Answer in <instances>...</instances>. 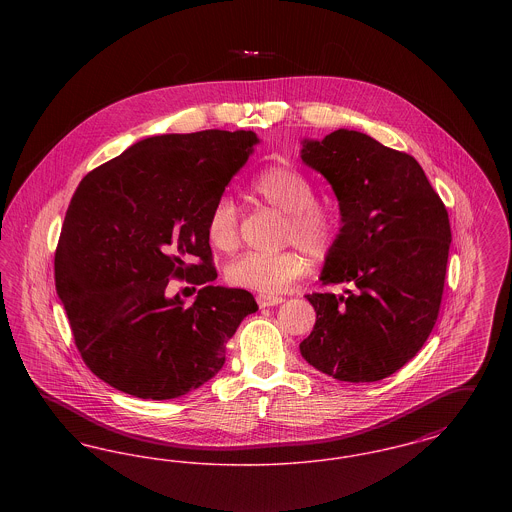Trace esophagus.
Segmentation results:
<instances>
[{"label":"esophagus","mask_w":512,"mask_h":512,"mask_svg":"<svg viewBox=\"0 0 512 512\" xmlns=\"http://www.w3.org/2000/svg\"><path fill=\"white\" fill-rule=\"evenodd\" d=\"M282 301H284V297H282V295H268V293H261V295L257 297V303H259V307H261V309L280 305Z\"/></svg>","instance_id":"1"}]
</instances>
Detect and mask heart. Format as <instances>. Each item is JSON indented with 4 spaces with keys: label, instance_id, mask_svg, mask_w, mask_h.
<instances>
[{
    "label": "heart",
    "instance_id": "b5f03b06",
    "mask_svg": "<svg viewBox=\"0 0 512 512\" xmlns=\"http://www.w3.org/2000/svg\"><path fill=\"white\" fill-rule=\"evenodd\" d=\"M251 192L288 215L284 242L299 247L278 253H244L226 267V280L253 292H282L307 274L311 261L306 250L313 259H324L332 251L340 234V219L332 207L317 201L313 180L290 165H272L259 172L251 182ZM205 234L209 244L220 251H230L238 244V209L228 195H220L209 207Z\"/></svg>",
    "mask_w": 512,
    "mask_h": 512
}]
</instances>
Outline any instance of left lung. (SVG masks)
<instances>
[{
    "label": "left lung",
    "mask_w": 512,
    "mask_h": 512,
    "mask_svg": "<svg viewBox=\"0 0 512 512\" xmlns=\"http://www.w3.org/2000/svg\"><path fill=\"white\" fill-rule=\"evenodd\" d=\"M301 159L332 184L343 220L320 280L353 288L305 295L317 322L301 355L336 380L378 382L413 359L438 320L447 209L413 155L363 132L305 142Z\"/></svg>",
    "instance_id": "1"
}]
</instances>
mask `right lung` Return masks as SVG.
Segmentation results:
<instances>
[{
  "instance_id": "1",
  "label": "right lung",
  "mask_w": 512,
  "mask_h": 512,
  "mask_svg": "<svg viewBox=\"0 0 512 512\" xmlns=\"http://www.w3.org/2000/svg\"><path fill=\"white\" fill-rule=\"evenodd\" d=\"M253 132L165 134L88 172L55 249V288L74 345L98 378L142 399H174L211 380L226 343L259 307L213 286L205 217L244 167ZM171 279L204 288L190 308Z\"/></svg>"
}]
</instances>
